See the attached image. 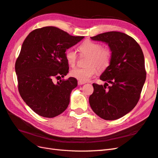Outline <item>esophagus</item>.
I'll return each mask as SVG.
<instances>
[{
	"label": "esophagus",
	"mask_w": 158,
	"mask_h": 158,
	"mask_svg": "<svg viewBox=\"0 0 158 158\" xmlns=\"http://www.w3.org/2000/svg\"><path fill=\"white\" fill-rule=\"evenodd\" d=\"M85 82H81V81H78V85H83V84H84Z\"/></svg>",
	"instance_id": "esophagus-1"
}]
</instances>
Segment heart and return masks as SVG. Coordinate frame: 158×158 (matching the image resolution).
I'll return each mask as SVG.
<instances>
[{"label": "heart", "mask_w": 158, "mask_h": 158, "mask_svg": "<svg viewBox=\"0 0 158 158\" xmlns=\"http://www.w3.org/2000/svg\"><path fill=\"white\" fill-rule=\"evenodd\" d=\"M81 53L88 56L85 68H76L70 71L72 77L81 82H87L97 74L98 69L100 71L106 70L111 63L112 52L107 47H102L98 43L92 41H85L79 47ZM66 60L69 66L73 67L77 63L78 56L76 52L72 49L65 52Z\"/></svg>", "instance_id": "b5f03b06"}]
</instances>
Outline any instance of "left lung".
<instances>
[{"label":"left lung","mask_w":158,"mask_h":158,"mask_svg":"<svg viewBox=\"0 0 158 158\" xmlns=\"http://www.w3.org/2000/svg\"><path fill=\"white\" fill-rule=\"evenodd\" d=\"M91 39L108 44L112 57L100 76L106 82L93 84L90 107L102 118L116 120L132 110L140 99L146 78L144 54L138 43L122 32H106Z\"/></svg>","instance_id":"obj_1"}]
</instances>
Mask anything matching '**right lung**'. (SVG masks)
Instances as JSON below:
<instances>
[{"label": "right lung", "mask_w": 158, "mask_h": 158, "mask_svg": "<svg viewBox=\"0 0 158 158\" xmlns=\"http://www.w3.org/2000/svg\"><path fill=\"white\" fill-rule=\"evenodd\" d=\"M84 37L47 26L32 31L23 41L15 64L18 91L24 102L39 115L52 118L68 107L77 80L70 77L55 84L52 79L68 74L65 52Z\"/></svg>", "instance_id": "add662e5"}]
</instances>
